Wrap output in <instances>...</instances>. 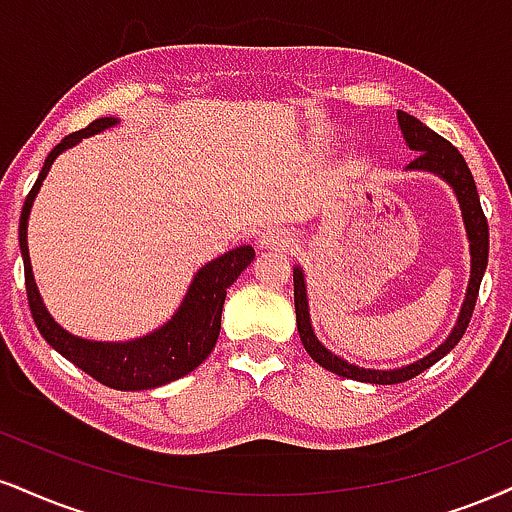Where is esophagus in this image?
<instances>
[{"mask_svg": "<svg viewBox=\"0 0 512 512\" xmlns=\"http://www.w3.org/2000/svg\"><path fill=\"white\" fill-rule=\"evenodd\" d=\"M288 233L286 231H279V229H269V231H264L262 236H260V240H257V243H260V248H286L288 245Z\"/></svg>", "mask_w": 512, "mask_h": 512, "instance_id": "obj_1", "label": "esophagus"}]
</instances>
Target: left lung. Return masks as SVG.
Masks as SVG:
<instances>
[{"mask_svg": "<svg viewBox=\"0 0 512 512\" xmlns=\"http://www.w3.org/2000/svg\"><path fill=\"white\" fill-rule=\"evenodd\" d=\"M398 128L403 133L405 143L410 150L417 152V157L405 166V171H429V174L439 176L441 181H446L453 188L455 197H458L460 214H463V224L467 233V243H470V281H467L465 300L460 305V315L455 319V326L451 334L446 336V341L439 348L432 350L429 355H424L422 360L410 362V365L396 367V369H369L360 367L355 362L343 360L341 355L331 353L329 348L319 341L315 329H312L310 319V300H307V283L305 272L295 264L293 267V298H295V322H298V334L300 341L310 357L319 362L324 369L338 374V377L365 381V384H400V381H408L417 374L424 372L439 362L443 355H448L458 346V341L463 338L467 324H470L474 303H477L479 283L486 272V262H489V224L479 205V193L474 186V178L467 169L463 155H460L455 147L443 140L439 133H434L432 128L424 126L420 119L408 112H398Z\"/></svg>", "mask_w": 512, "mask_h": 512, "instance_id": "8db88e82", "label": "left lung"}]
</instances>
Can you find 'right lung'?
<instances>
[{
	"label": "right lung",
	"instance_id": "obj_1",
	"mask_svg": "<svg viewBox=\"0 0 512 512\" xmlns=\"http://www.w3.org/2000/svg\"><path fill=\"white\" fill-rule=\"evenodd\" d=\"M119 119L104 116V119L92 121L83 131L66 135L61 143L49 152L42 166L38 181L30 190L21 209V224H18V245H21L23 269H26V293L30 315L38 324L40 334L45 341L73 362L92 379H97L104 386H112L119 391H145L157 389V386L169 384L186 377L195 367H200L217 346L219 329H221V310H224L226 288L243 274L255 257L252 245H238L217 260L202 264L197 269L193 281H190L181 305L171 319L150 331V334L133 338V341H90V338L73 336L64 326L54 322L49 310L42 303V295L35 283L33 267H30L28 252V217L33 209L35 197H38L42 181H45L54 159L61 152L76 147L83 138L97 135L107 128H114Z\"/></svg>",
	"mask_w": 512,
	"mask_h": 512
}]
</instances>
